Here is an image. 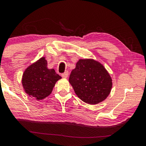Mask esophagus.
Listing matches in <instances>:
<instances>
[{"mask_svg": "<svg viewBox=\"0 0 146 146\" xmlns=\"http://www.w3.org/2000/svg\"><path fill=\"white\" fill-rule=\"evenodd\" d=\"M68 76V72H65V73H64L62 74V77L63 78H67Z\"/></svg>", "mask_w": 146, "mask_h": 146, "instance_id": "34e87169", "label": "esophagus"}]
</instances>
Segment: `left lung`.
<instances>
[{"instance_id":"left-lung-1","label":"left lung","mask_w":146,"mask_h":146,"mask_svg":"<svg viewBox=\"0 0 146 146\" xmlns=\"http://www.w3.org/2000/svg\"><path fill=\"white\" fill-rule=\"evenodd\" d=\"M112 78L104 65L93 59H80L72 70L69 82L75 94L88 104H97L111 91Z\"/></svg>"}]
</instances>
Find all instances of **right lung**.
<instances>
[{"mask_svg":"<svg viewBox=\"0 0 146 146\" xmlns=\"http://www.w3.org/2000/svg\"><path fill=\"white\" fill-rule=\"evenodd\" d=\"M61 78L53 68H48L47 61L42 57L25 69L22 84L27 95L38 101L51 94L56 83Z\"/></svg>","mask_w":146,"mask_h":146,"instance_id":"obj_1","label":"right lung"}]
</instances>
